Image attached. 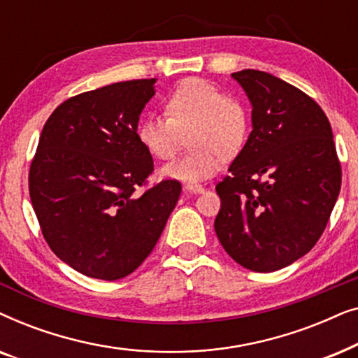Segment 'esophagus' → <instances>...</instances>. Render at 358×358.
<instances>
[{
  "label": "esophagus",
  "mask_w": 358,
  "mask_h": 358,
  "mask_svg": "<svg viewBox=\"0 0 358 358\" xmlns=\"http://www.w3.org/2000/svg\"><path fill=\"white\" fill-rule=\"evenodd\" d=\"M184 190H187V192H190V194H202L203 187L199 184H185Z\"/></svg>",
  "instance_id": "34e87169"
}]
</instances>
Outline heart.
<instances>
[{"mask_svg":"<svg viewBox=\"0 0 358 358\" xmlns=\"http://www.w3.org/2000/svg\"><path fill=\"white\" fill-rule=\"evenodd\" d=\"M164 117L140 122L138 140L155 158L173 159L187 134L190 148L161 169V176L185 182L208 179L222 168L224 156L243 150L251 129V110L239 97L228 96L202 78H187L168 92Z\"/></svg>","mask_w":358,"mask_h":358,"instance_id":"obj_1","label":"heart"}]
</instances>
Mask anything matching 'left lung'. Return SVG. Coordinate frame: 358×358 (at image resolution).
I'll return each mask as SVG.
<instances>
[{
  "label": "left lung",
  "mask_w": 358,
  "mask_h": 358,
  "mask_svg": "<svg viewBox=\"0 0 358 358\" xmlns=\"http://www.w3.org/2000/svg\"><path fill=\"white\" fill-rule=\"evenodd\" d=\"M252 106V131L217 184L215 233L239 266L273 272L310 252L341 190L331 124L310 96L266 71L231 75Z\"/></svg>",
  "instance_id": "left-lung-1"
}]
</instances>
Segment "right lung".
Wrapping results in <instances>:
<instances>
[{
    "label": "right lung",
    "mask_w": 358,
    "mask_h": 358,
    "mask_svg": "<svg viewBox=\"0 0 358 358\" xmlns=\"http://www.w3.org/2000/svg\"><path fill=\"white\" fill-rule=\"evenodd\" d=\"M155 78L114 83L62 102L43 125L29 194L57 257L83 275L119 280L150 256L180 195L166 179L141 190L153 158L138 120Z\"/></svg>",
    "instance_id": "1"
}]
</instances>
